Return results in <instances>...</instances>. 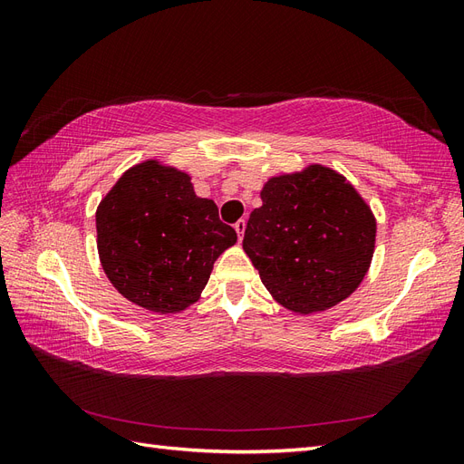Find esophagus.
Segmentation results:
<instances>
[{"label": "esophagus", "mask_w": 464, "mask_h": 464, "mask_svg": "<svg viewBox=\"0 0 464 464\" xmlns=\"http://www.w3.org/2000/svg\"><path fill=\"white\" fill-rule=\"evenodd\" d=\"M234 230L237 232V237H240V240H242V237H244V232H246V220H244V218L237 220V222L234 224Z\"/></svg>", "instance_id": "1"}]
</instances>
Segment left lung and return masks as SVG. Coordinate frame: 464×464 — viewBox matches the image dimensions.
Here are the masks:
<instances>
[{
  "mask_svg": "<svg viewBox=\"0 0 464 464\" xmlns=\"http://www.w3.org/2000/svg\"><path fill=\"white\" fill-rule=\"evenodd\" d=\"M249 215L244 251L271 296L310 315L346 300L366 276L377 224L370 205L333 168L273 176Z\"/></svg>",
  "mask_w": 464,
  "mask_h": 464,
  "instance_id": "obj_1",
  "label": "left lung"
}]
</instances>
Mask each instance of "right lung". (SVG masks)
<instances>
[{"mask_svg": "<svg viewBox=\"0 0 464 464\" xmlns=\"http://www.w3.org/2000/svg\"><path fill=\"white\" fill-rule=\"evenodd\" d=\"M236 230L191 176L149 159L131 166L96 208L101 265L123 298L154 314H178L201 298Z\"/></svg>", "mask_w": 464, "mask_h": 464, "instance_id": "obj_1", "label": "right lung"}]
</instances>
